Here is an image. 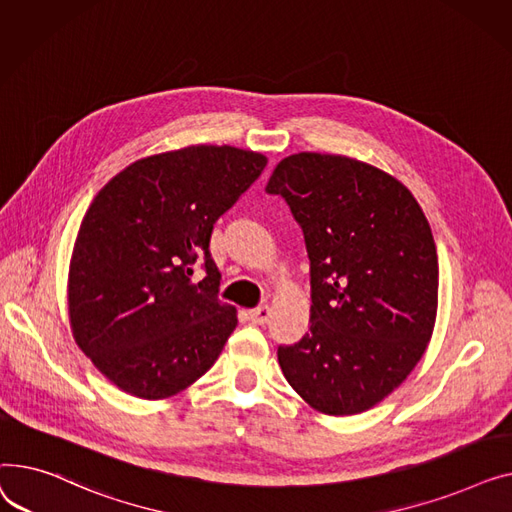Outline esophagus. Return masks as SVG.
<instances>
[{
	"instance_id": "34e87169",
	"label": "esophagus",
	"mask_w": 512,
	"mask_h": 512,
	"mask_svg": "<svg viewBox=\"0 0 512 512\" xmlns=\"http://www.w3.org/2000/svg\"><path fill=\"white\" fill-rule=\"evenodd\" d=\"M268 318H270V308L268 306H260L256 310H250V320L256 322V324H264V322H268Z\"/></svg>"
}]
</instances>
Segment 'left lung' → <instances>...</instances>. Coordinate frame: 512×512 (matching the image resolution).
Returning <instances> with one entry per match:
<instances>
[{"label": "left lung", "instance_id": "1", "mask_svg": "<svg viewBox=\"0 0 512 512\" xmlns=\"http://www.w3.org/2000/svg\"><path fill=\"white\" fill-rule=\"evenodd\" d=\"M310 258V333L279 347L295 393L326 415L368 411L422 359L438 310V256L413 194L343 155L297 153L270 175Z\"/></svg>", "mask_w": 512, "mask_h": 512}]
</instances>
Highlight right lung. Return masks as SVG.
<instances>
[{
	"label": "right lung",
	"mask_w": 512,
	"mask_h": 512,
	"mask_svg": "<svg viewBox=\"0 0 512 512\" xmlns=\"http://www.w3.org/2000/svg\"><path fill=\"white\" fill-rule=\"evenodd\" d=\"M264 167L254 150L186 146L128 165L88 206L70 260V326L119 390L167 399L217 362L237 312L217 297L210 233Z\"/></svg>",
	"instance_id": "add662e5"
}]
</instances>
